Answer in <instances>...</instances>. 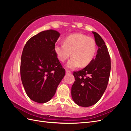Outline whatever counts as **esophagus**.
Wrapping results in <instances>:
<instances>
[{
    "label": "esophagus",
    "instance_id": "1",
    "mask_svg": "<svg viewBox=\"0 0 131 131\" xmlns=\"http://www.w3.org/2000/svg\"><path fill=\"white\" fill-rule=\"evenodd\" d=\"M66 74H71V72L68 70H66Z\"/></svg>",
    "mask_w": 131,
    "mask_h": 131
}]
</instances>
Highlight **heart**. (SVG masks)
I'll return each instance as SVG.
<instances>
[{"mask_svg":"<svg viewBox=\"0 0 131 131\" xmlns=\"http://www.w3.org/2000/svg\"><path fill=\"white\" fill-rule=\"evenodd\" d=\"M97 46L94 39L81 33H75L66 37L64 43L57 44L54 51L58 59L64 62L70 56L67 63V68L74 69L88 66L94 56Z\"/></svg>","mask_w":131,"mask_h":131,"instance_id":"1","label":"heart"}]
</instances>
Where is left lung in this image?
<instances>
[{
  "instance_id": "8db88e82",
  "label": "left lung",
  "mask_w": 131,
  "mask_h": 131,
  "mask_svg": "<svg viewBox=\"0 0 131 131\" xmlns=\"http://www.w3.org/2000/svg\"><path fill=\"white\" fill-rule=\"evenodd\" d=\"M98 47L96 56L81 70L75 72L72 97L77 105L88 107L97 103L103 94L109 81L111 69L110 57L104 40L92 31Z\"/></svg>"
}]
</instances>
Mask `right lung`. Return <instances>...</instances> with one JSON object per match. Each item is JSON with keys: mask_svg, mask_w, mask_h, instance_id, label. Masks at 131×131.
Masks as SVG:
<instances>
[{"mask_svg": "<svg viewBox=\"0 0 131 131\" xmlns=\"http://www.w3.org/2000/svg\"><path fill=\"white\" fill-rule=\"evenodd\" d=\"M59 36L54 30L41 31L28 40L22 51V84L27 96L39 103H44L53 97L65 75V69L54 51Z\"/></svg>", "mask_w": 131, "mask_h": 131, "instance_id": "1", "label": "right lung"}]
</instances>
